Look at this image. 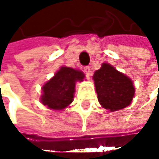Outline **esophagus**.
I'll return each mask as SVG.
<instances>
[{"label": "esophagus", "instance_id": "1", "mask_svg": "<svg viewBox=\"0 0 159 159\" xmlns=\"http://www.w3.org/2000/svg\"><path fill=\"white\" fill-rule=\"evenodd\" d=\"M84 74L86 75V76H87V77H89V76H90V75H91V69H90V67H89V66L84 67Z\"/></svg>", "mask_w": 159, "mask_h": 159}]
</instances>
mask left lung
I'll list each match as a JSON object with an SVG mask.
<instances>
[{
    "label": "left lung",
    "instance_id": "obj_1",
    "mask_svg": "<svg viewBox=\"0 0 159 159\" xmlns=\"http://www.w3.org/2000/svg\"><path fill=\"white\" fill-rule=\"evenodd\" d=\"M93 80L98 102L105 110L119 111L132 103L135 92L133 81L112 65L102 63L101 68L95 72Z\"/></svg>",
    "mask_w": 159,
    "mask_h": 159
}]
</instances>
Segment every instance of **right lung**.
Here are the masks:
<instances>
[{
    "instance_id": "obj_1",
    "label": "right lung",
    "mask_w": 159,
    "mask_h": 159,
    "mask_svg": "<svg viewBox=\"0 0 159 159\" xmlns=\"http://www.w3.org/2000/svg\"><path fill=\"white\" fill-rule=\"evenodd\" d=\"M84 78V75L82 71L61 67L54 76L42 86L41 103L54 111L65 109L74 100L76 82H82Z\"/></svg>"
}]
</instances>
